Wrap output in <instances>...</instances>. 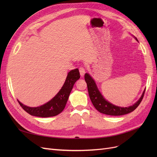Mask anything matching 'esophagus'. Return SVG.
Listing matches in <instances>:
<instances>
[{
	"label": "esophagus",
	"mask_w": 157,
	"mask_h": 157,
	"mask_svg": "<svg viewBox=\"0 0 157 157\" xmlns=\"http://www.w3.org/2000/svg\"><path fill=\"white\" fill-rule=\"evenodd\" d=\"M79 72H80V76H81V77H83L84 75L85 74V72H86V70H85V68L84 67L81 66V67H80L79 68Z\"/></svg>",
	"instance_id": "obj_1"
}]
</instances>
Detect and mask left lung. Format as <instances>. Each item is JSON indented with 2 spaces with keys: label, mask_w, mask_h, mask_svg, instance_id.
I'll return each mask as SVG.
<instances>
[{
  "label": "left lung",
  "mask_w": 157,
  "mask_h": 157,
  "mask_svg": "<svg viewBox=\"0 0 157 157\" xmlns=\"http://www.w3.org/2000/svg\"><path fill=\"white\" fill-rule=\"evenodd\" d=\"M135 39L137 40L136 37ZM84 79L87 84L88 91L90 98L91 99V101L94 107L96 108L99 112H100L101 113L103 114H105V115L111 116H120L130 113L133 111H134L135 109L138 107L144 96L145 90L144 91L143 94H142V96H141L139 100L136 103H134L133 105L128 107H118L113 105L111 103H109L103 97L101 94L99 92L98 90V88L96 86V83H95L94 79L90 77L89 74H85Z\"/></svg>",
  "instance_id": "1"
}]
</instances>
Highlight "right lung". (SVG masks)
I'll return each mask as SVG.
<instances>
[{"mask_svg": "<svg viewBox=\"0 0 157 157\" xmlns=\"http://www.w3.org/2000/svg\"><path fill=\"white\" fill-rule=\"evenodd\" d=\"M79 78L80 73L78 69L69 71L65 83L59 92L50 101L40 107H27L18 100L17 101L21 107L31 115L39 117H50L58 115L63 111L74 84Z\"/></svg>", "mask_w": 157, "mask_h": 157, "instance_id": "add662e5", "label": "right lung"}]
</instances>
